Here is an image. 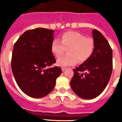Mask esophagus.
Segmentation results:
<instances>
[{"mask_svg": "<svg viewBox=\"0 0 122 122\" xmlns=\"http://www.w3.org/2000/svg\"><path fill=\"white\" fill-rule=\"evenodd\" d=\"M66 69V68H65V67H62V70L63 71H64Z\"/></svg>", "mask_w": 122, "mask_h": 122, "instance_id": "1", "label": "esophagus"}]
</instances>
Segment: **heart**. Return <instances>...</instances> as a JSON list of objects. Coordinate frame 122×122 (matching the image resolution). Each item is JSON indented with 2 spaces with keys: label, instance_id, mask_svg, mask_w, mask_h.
I'll use <instances>...</instances> for the list:
<instances>
[{
  "label": "heart",
  "instance_id": "b5f03b06",
  "mask_svg": "<svg viewBox=\"0 0 122 122\" xmlns=\"http://www.w3.org/2000/svg\"><path fill=\"white\" fill-rule=\"evenodd\" d=\"M68 54L58 59L57 63L62 66H70L87 61L93 54L95 42L93 38L86 37L76 32H66L61 36V42L55 39L51 44V51L56 57L63 54L67 49Z\"/></svg>",
  "mask_w": 122,
  "mask_h": 122
}]
</instances>
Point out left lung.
Masks as SVG:
<instances>
[{"label":"left lung","instance_id":"1","mask_svg":"<svg viewBox=\"0 0 122 122\" xmlns=\"http://www.w3.org/2000/svg\"><path fill=\"white\" fill-rule=\"evenodd\" d=\"M95 49L87 61L73 70L70 85L83 99L97 97L107 86L112 71V51L107 40L98 30L92 31Z\"/></svg>","mask_w":122,"mask_h":122}]
</instances>
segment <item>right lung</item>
Listing matches in <instances>:
<instances>
[{
	"label": "right lung",
	"mask_w": 122,
	"mask_h": 122,
	"mask_svg": "<svg viewBox=\"0 0 122 122\" xmlns=\"http://www.w3.org/2000/svg\"><path fill=\"white\" fill-rule=\"evenodd\" d=\"M54 32L45 28L29 30L14 45L13 74L21 90L30 97L39 98L51 93L62 72L59 66L48 68L56 62L51 51Z\"/></svg>",
	"instance_id": "obj_1"
}]
</instances>
